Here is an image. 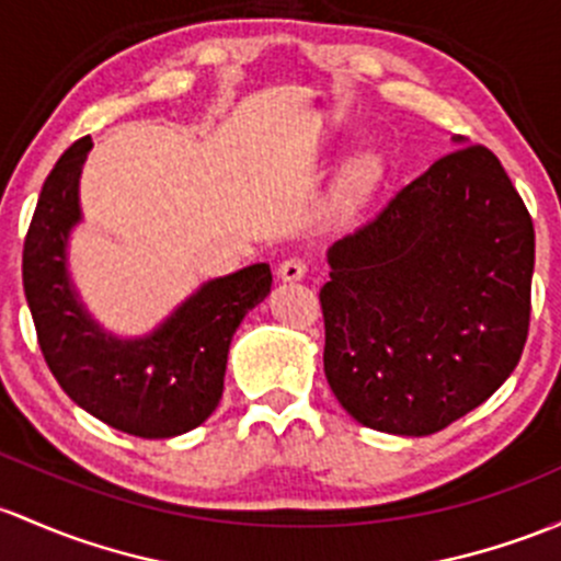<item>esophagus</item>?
Masks as SVG:
<instances>
[{
  "instance_id": "obj_1",
  "label": "esophagus",
  "mask_w": 561,
  "mask_h": 561,
  "mask_svg": "<svg viewBox=\"0 0 561 561\" xmlns=\"http://www.w3.org/2000/svg\"><path fill=\"white\" fill-rule=\"evenodd\" d=\"M306 271H309L306 261H300V257H287V261H282L279 268H276V276H279L282 282H298L304 279Z\"/></svg>"
}]
</instances>
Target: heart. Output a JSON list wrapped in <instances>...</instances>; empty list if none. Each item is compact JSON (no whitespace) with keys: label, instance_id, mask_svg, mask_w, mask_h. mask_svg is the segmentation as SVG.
Listing matches in <instances>:
<instances>
[{"label":"heart","instance_id":"heart-1","mask_svg":"<svg viewBox=\"0 0 561 561\" xmlns=\"http://www.w3.org/2000/svg\"><path fill=\"white\" fill-rule=\"evenodd\" d=\"M381 174H385V167L376 156L370 152H363L355 161L346 167L344 182H341V196H344L346 204H359L376 185H379Z\"/></svg>","mask_w":561,"mask_h":561}]
</instances>
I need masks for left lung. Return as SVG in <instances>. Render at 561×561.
Masks as SVG:
<instances>
[{
	"mask_svg": "<svg viewBox=\"0 0 561 561\" xmlns=\"http://www.w3.org/2000/svg\"><path fill=\"white\" fill-rule=\"evenodd\" d=\"M328 263L325 376L365 427L433 435L514 374L529 330L535 228L483 145L438 158L335 241Z\"/></svg>",
	"mask_w": 561,
	"mask_h": 561,
	"instance_id": "obj_1",
	"label": "left lung"
}]
</instances>
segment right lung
<instances>
[{
    "mask_svg": "<svg viewBox=\"0 0 561 561\" xmlns=\"http://www.w3.org/2000/svg\"><path fill=\"white\" fill-rule=\"evenodd\" d=\"M91 147V137L75 141L47 174L23 241V293L47 368L80 409L128 435L174 438L220 403L231 339L271 293V268L255 263L204 282L152 333L112 335L88 314L67 268Z\"/></svg>",
    "mask_w": 561,
    "mask_h": 561,
    "instance_id": "add662e5",
    "label": "right lung"
}]
</instances>
